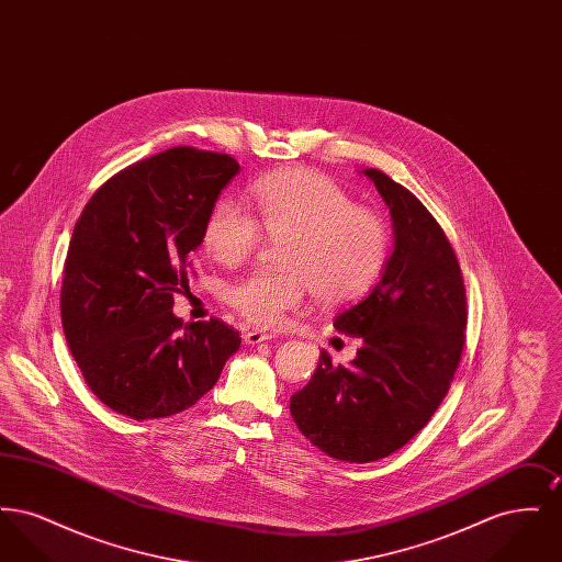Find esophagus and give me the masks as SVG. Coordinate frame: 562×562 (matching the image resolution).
Segmentation results:
<instances>
[{"label":"esophagus","instance_id":"1","mask_svg":"<svg viewBox=\"0 0 562 562\" xmlns=\"http://www.w3.org/2000/svg\"><path fill=\"white\" fill-rule=\"evenodd\" d=\"M276 335H271V333H266V330H248V333H244V341L248 344V346H257V344H263V341H271Z\"/></svg>","mask_w":562,"mask_h":562}]
</instances>
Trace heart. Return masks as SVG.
<instances>
[{
	"instance_id": "obj_1",
	"label": "heart",
	"mask_w": 562,
	"mask_h": 562,
	"mask_svg": "<svg viewBox=\"0 0 562 562\" xmlns=\"http://www.w3.org/2000/svg\"><path fill=\"white\" fill-rule=\"evenodd\" d=\"M250 213L223 198L206 214L202 241L216 263L250 259L263 234L282 241L280 268L234 280L227 303L257 326H278L314 291L341 305L371 291L390 259V227L381 214L356 206L348 191L321 172L296 168L269 175L248 189Z\"/></svg>"
}]
</instances>
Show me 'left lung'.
Returning a JSON list of instances; mask_svg holds the SVG:
<instances>
[{
	"instance_id": "obj_1",
	"label": "left lung",
	"mask_w": 562,
	"mask_h": 562,
	"mask_svg": "<svg viewBox=\"0 0 562 562\" xmlns=\"http://www.w3.org/2000/svg\"><path fill=\"white\" fill-rule=\"evenodd\" d=\"M387 204L394 252L362 301L335 328L362 341L349 364L326 351L291 398L296 428L339 461L369 463L398 451L447 396L465 344V286L453 246L428 209L385 172L367 168Z\"/></svg>"
}]
</instances>
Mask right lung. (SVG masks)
I'll return each mask as SVG.
<instances>
[{
  "instance_id": "right-lung-1",
  "label": "right lung",
  "mask_w": 562,
  "mask_h": 562,
  "mask_svg": "<svg viewBox=\"0 0 562 562\" xmlns=\"http://www.w3.org/2000/svg\"><path fill=\"white\" fill-rule=\"evenodd\" d=\"M240 170L227 154L172 147L94 191L69 241L60 318L81 374L111 411L136 422L181 413L213 390L240 333L183 324L206 214Z\"/></svg>"
}]
</instances>
